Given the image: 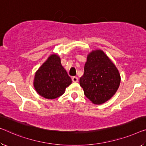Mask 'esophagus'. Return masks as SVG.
Here are the masks:
<instances>
[{
	"mask_svg": "<svg viewBox=\"0 0 146 146\" xmlns=\"http://www.w3.org/2000/svg\"><path fill=\"white\" fill-rule=\"evenodd\" d=\"M72 80L74 82H77L78 81H79V79H78V77H73L72 78Z\"/></svg>",
	"mask_w": 146,
	"mask_h": 146,
	"instance_id": "34e87169",
	"label": "esophagus"
}]
</instances>
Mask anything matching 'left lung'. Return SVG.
Segmentation results:
<instances>
[{"label": "left lung", "mask_w": 146, "mask_h": 146, "mask_svg": "<svg viewBox=\"0 0 146 146\" xmlns=\"http://www.w3.org/2000/svg\"><path fill=\"white\" fill-rule=\"evenodd\" d=\"M84 70L79 83L87 98L100 105L113 96L120 85L121 75L102 50H94L88 54Z\"/></svg>", "instance_id": "1"}]
</instances>
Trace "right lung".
<instances>
[{"label": "right lung", "mask_w": 146, "mask_h": 146, "mask_svg": "<svg viewBox=\"0 0 146 146\" xmlns=\"http://www.w3.org/2000/svg\"><path fill=\"white\" fill-rule=\"evenodd\" d=\"M71 82V77L62 66L60 57L52 54L36 71L33 86L41 96L53 100L64 94Z\"/></svg>", "instance_id": "add662e5"}]
</instances>
